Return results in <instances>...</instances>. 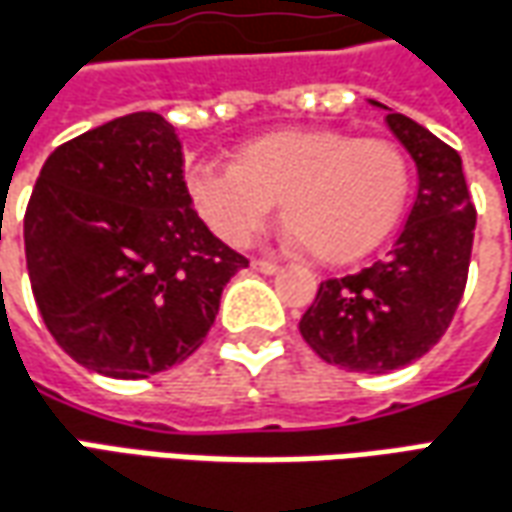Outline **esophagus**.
Segmentation results:
<instances>
[{"mask_svg": "<svg viewBox=\"0 0 512 512\" xmlns=\"http://www.w3.org/2000/svg\"><path fill=\"white\" fill-rule=\"evenodd\" d=\"M252 266H255L257 271H263V274H274V271H280V263H277V260H255Z\"/></svg>", "mask_w": 512, "mask_h": 512, "instance_id": "34e87169", "label": "esophagus"}]
</instances>
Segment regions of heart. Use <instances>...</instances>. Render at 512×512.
<instances>
[{
  "label": "heart",
  "mask_w": 512,
  "mask_h": 512,
  "mask_svg": "<svg viewBox=\"0 0 512 512\" xmlns=\"http://www.w3.org/2000/svg\"><path fill=\"white\" fill-rule=\"evenodd\" d=\"M410 188L402 146L341 130L271 132L241 146L232 166L188 171L191 202L224 244H252L280 202L288 241L324 263H349L380 246Z\"/></svg>",
  "instance_id": "1"
}]
</instances>
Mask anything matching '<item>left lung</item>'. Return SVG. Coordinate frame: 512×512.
I'll return each instance as SVG.
<instances>
[{"mask_svg": "<svg viewBox=\"0 0 512 512\" xmlns=\"http://www.w3.org/2000/svg\"><path fill=\"white\" fill-rule=\"evenodd\" d=\"M418 169V194L388 257L318 285L299 332L321 360L385 374L427 355L463 299L477 207L460 155L402 113L385 116Z\"/></svg>", "mask_w": 512, "mask_h": 512, "instance_id": "8db88e82", "label": "left lung"}]
</instances>
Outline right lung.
<instances>
[{
    "label": "right lung",
    "mask_w": 512,
    "mask_h": 512,
    "mask_svg": "<svg viewBox=\"0 0 512 512\" xmlns=\"http://www.w3.org/2000/svg\"><path fill=\"white\" fill-rule=\"evenodd\" d=\"M35 305L80 366L144 380L202 346L244 255L191 207L174 127L130 113L46 157L24 213Z\"/></svg>",
    "instance_id": "obj_1"
}]
</instances>
